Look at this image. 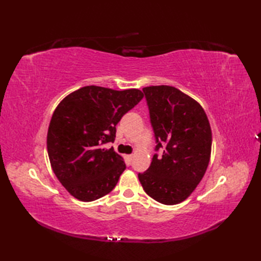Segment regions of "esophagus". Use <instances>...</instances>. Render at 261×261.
Listing matches in <instances>:
<instances>
[{"label": "esophagus", "mask_w": 261, "mask_h": 261, "mask_svg": "<svg viewBox=\"0 0 261 261\" xmlns=\"http://www.w3.org/2000/svg\"><path fill=\"white\" fill-rule=\"evenodd\" d=\"M126 159H127V163L131 164L132 159H134V156H132V154H126Z\"/></svg>", "instance_id": "obj_1"}]
</instances>
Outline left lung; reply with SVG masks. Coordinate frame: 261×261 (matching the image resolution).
<instances>
[{
    "mask_svg": "<svg viewBox=\"0 0 261 261\" xmlns=\"http://www.w3.org/2000/svg\"><path fill=\"white\" fill-rule=\"evenodd\" d=\"M156 138L150 167L139 174L143 190L154 201L178 204L202 180L211 158L212 131L204 109L178 88L167 85L143 88Z\"/></svg>",
    "mask_w": 261,
    "mask_h": 261,
    "instance_id": "8db88e82",
    "label": "left lung"
}]
</instances>
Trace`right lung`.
Masks as SVG:
<instances>
[{
	"instance_id": "1",
	"label": "right lung",
	"mask_w": 261,
	"mask_h": 261,
	"mask_svg": "<svg viewBox=\"0 0 261 261\" xmlns=\"http://www.w3.org/2000/svg\"><path fill=\"white\" fill-rule=\"evenodd\" d=\"M142 97L137 88L91 85L58 104L48 127L47 149L55 175L70 195L92 202L118 184L125 169L123 158L102 146L114 141L116 124Z\"/></svg>"
}]
</instances>
